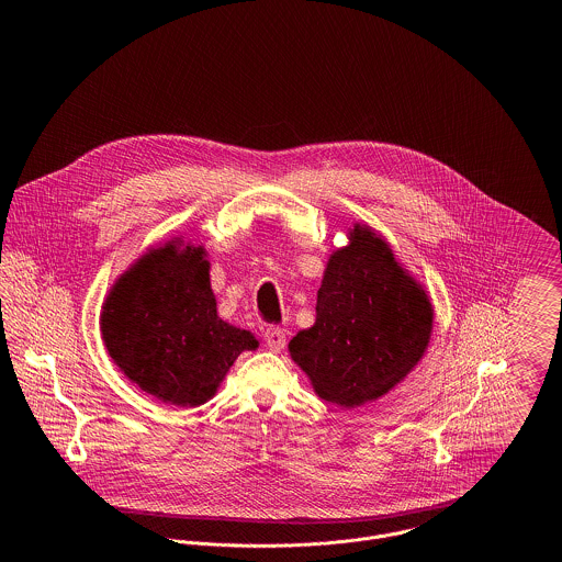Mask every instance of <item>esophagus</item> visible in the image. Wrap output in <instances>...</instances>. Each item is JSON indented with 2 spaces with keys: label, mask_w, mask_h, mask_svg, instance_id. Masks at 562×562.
I'll list each match as a JSON object with an SVG mask.
<instances>
[{
  "label": "esophagus",
  "mask_w": 562,
  "mask_h": 562,
  "mask_svg": "<svg viewBox=\"0 0 562 562\" xmlns=\"http://www.w3.org/2000/svg\"><path fill=\"white\" fill-rule=\"evenodd\" d=\"M266 346L271 351H282L286 346V330L278 328V326H269L266 330Z\"/></svg>",
  "instance_id": "1"
}]
</instances>
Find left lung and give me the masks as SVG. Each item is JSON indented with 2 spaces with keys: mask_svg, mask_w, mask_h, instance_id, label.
Returning a JSON list of instances; mask_svg holds the SVG:
<instances>
[{
  "mask_svg": "<svg viewBox=\"0 0 562 562\" xmlns=\"http://www.w3.org/2000/svg\"><path fill=\"white\" fill-rule=\"evenodd\" d=\"M434 310L424 286L369 225H353L322 278L316 322L289 351L322 401L356 408L379 401L428 349Z\"/></svg>",
  "mask_w": 562,
  "mask_h": 562,
  "instance_id": "8db88e82",
  "label": "left lung"
}]
</instances>
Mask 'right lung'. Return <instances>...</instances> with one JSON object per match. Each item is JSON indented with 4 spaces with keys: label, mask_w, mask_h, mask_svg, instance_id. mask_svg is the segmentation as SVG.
I'll return each mask as SVG.
<instances>
[{
    "label": "right lung",
    "mask_w": 562,
    "mask_h": 562,
    "mask_svg": "<svg viewBox=\"0 0 562 562\" xmlns=\"http://www.w3.org/2000/svg\"><path fill=\"white\" fill-rule=\"evenodd\" d=\"M209 269L202 246L168 241L124 271L103 303L109 356L166 404L211 401L241 351L259 348L252 333L216 316Z\"/></svg>",
    "instance_id": "add662e5"
}]
</instances>
